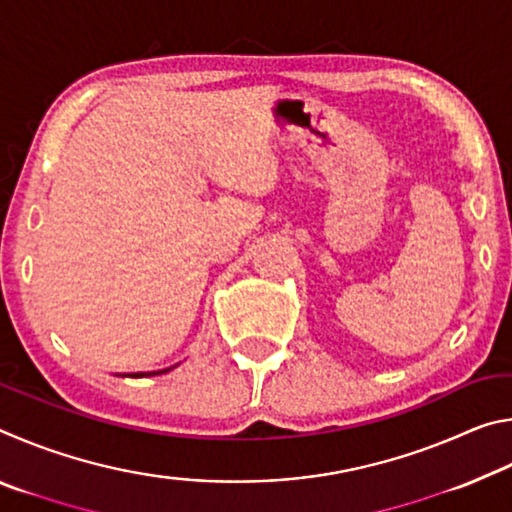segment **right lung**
Segmentation results:
<instances>
[{
	"label": "right lung",
	"instance_id": "add662e5",
	"mask_svg": "<svg viewBox=\"0 0 512 512\" xmlns=\"http://www.w3.org/2000/svg\"><path fill=\"white\" fill-rule=\"evenodd\" d=\"M171 368L167 370H158V372H133V375H124V377H153V375H162V372H169Z\"/></svg>",
	"mask_w": 512,
	"mask_h": 512
}]
</instances>
